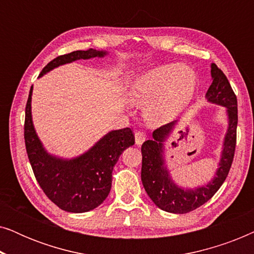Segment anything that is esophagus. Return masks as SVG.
Masks as SVG:
<instances>
[{
  "label": "esophagus",
  "instance_id": "obj_1",
  "mask_svg": "<svg viewBox=\"0 0 254 254\" xmlns=\"http://www.w3.org/2000/svg\"><path fill=\"white\" fill-rule=\"evenodd\" d=\"M145 141V134L142 131H136L135 133V143L137 145H141Z\"/></svg>",
  "mask_w": 254,
  "mask_h": 254
}]
</instances>
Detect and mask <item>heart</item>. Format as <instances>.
I'll return each mask as SVG.
<instances>
[{
  "label": "heart",
  "mask_w": 254,
  "mask_h": 254,
  "mask_svg": "<svg viewBox=\"0 0 254 254\" xmlns=\"http://www.w3.org/2000/svg\"><path fill=\"white\" fill-rule=\"evenodd\" d=\"M197 77L186 64H168L155 67L135 79L130 98L144 106V118L150 126H159L178 117L193 99Z\"/></svg>",
  "instance_id": "1"
}]
</instances>
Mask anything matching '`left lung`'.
<instances>
[{
	"mask_svg": "<svg viewBox=\"0 0 254 254\" xmlns=\"http://www.w3.org/2000/svg\"><path fill=\"white\" fill-rule=\"evenodd\" d=\"M211 84L206 93L208 103L223 106L228 118L220 162L214 177L202 186L183 187L173 180L165 159V141L175 130L179 120L154 130L151 140L142 144L141 180L145 192L156 206L173 214H186L206 203L227 178L234 161L237 130V98L227 76L215 64H210Z\"/></svg>",
	"mask_w": 254,
	"mask_h": 254,
	"instance_id": "obj_1",
	"label": "left lung"
}]
</instances>
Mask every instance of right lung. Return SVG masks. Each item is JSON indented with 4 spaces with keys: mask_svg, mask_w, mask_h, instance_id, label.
<instances>
[{
    "mask_svg": "<svg viewBox=\"0 0 254 254\" xmlns=\"http://www.w3.org/2000/svg\"><path fill=\"white\" fill-rule=\"evenodd\" d=\"M107 51H75L52 60L40 72L39 77L60 65L77 60L104 58ZM31 86L25 109L26 152L37 182L50 200L62 210L85 213L100 206L109 195L112 186V171L125 149L134 144L130 128L110 130L91 148L72 158L50 154L38 136L32 120Z\"/></svg>",
    "mask_w": 254,
    "mask_h": 254,
    "instance_id": "1",
    "label": "right lung"
}]
</instances>
